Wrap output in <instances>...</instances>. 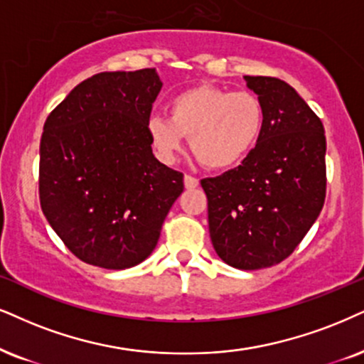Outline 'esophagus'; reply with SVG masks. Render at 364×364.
Here are the masks:
<instances>
[{
    "mask_svg": "<svg viewBox=\"0 0 364 364\" xmlns=\"http://www.w3.org/2000/svg\"><path fill=\"white\" fill-rule=\"evenodd\" d=\"M183 186H186V189H189V191L196 189V187L199 186V178H196V177H192V175L186 173V177H183Z\"/></svg>",
    "mask_w": 364,
    "mask_h": 364,
    "instance_id": "obj_1",
    "label": "esophagus"
}]
</instances>
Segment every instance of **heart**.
<instances>
[{
  "instance_id": "1",
  "label": "heart",
  "mask_w": 364,
  "mask_h": 364,
  "mask_svg": "<svg viewBox=\"0 0 364 364\" xmlns=\"http://www.w3.org/2000/svg\"><path fill=\"white\" fill-rule=\"evenodd\" d=\"M263 124V105L253 92L203 84L173 96L168 119L154 116L146 129L161 159L173 160L181 154L186 136L204 167L228 170L257 146Z\"/></svg>"
}]
</instances>
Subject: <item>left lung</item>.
Listing matches in <instances>:
<instances>
[{
    "label": "left lung",
    "mask_w": 364,
    "mask_h": 364,
    "mask_svg": "<svg viewBox=\"0 0 364 364\" xmlns=\"http://www.w3.org/2000/svg\"><path fill=\"white\" fill-rule=\"evenodd\" d=\"M245 80L263 105L262 136L240 167L200 186L219 258L240 270H259L289 258L321 214L326 134L319 116L284 80Z\"/></svg>",
    "instance_id": "left-lung-1"
}]
</instances>
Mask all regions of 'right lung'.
I'll return each mask as SVG.
<instances>
[{
	"label": "right lung",
	"instance_id": "obj_1",
	"mask_svg": "<svg viewBox=\"0 0 364 364\" xmlns=\"http://www.w3.org/2000/svg\"><path fill=\"white\" fill-rule=\"evenodd\" d=\"M155 69L101 73L48 114L38 196L52 230L84 263L124 270L150 257L183 191V173L151 154Z\"/></svg>",
	"mask_w": 364,
	"mask_h": 364
}]
</instances>
